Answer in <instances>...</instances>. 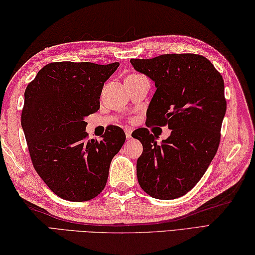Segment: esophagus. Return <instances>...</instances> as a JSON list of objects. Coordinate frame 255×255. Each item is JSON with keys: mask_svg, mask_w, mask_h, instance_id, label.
Returning a JSON list of instances; mask_svg holds the SVG:
<instances>
[{"mask_svg": "<svg viewBox=\"0 0 255 255\" xmlns=\"http://www.w3.org/2000/svg\"><path fill=\"white\" fill-rule=\"evenodd\" d=\"M131 132H132L131 129H129V128H126V129H125V133H126V137H127V139H130V138H131Z\"/></svg>", "mask_w": 255, "mask_h": 255, "instance_id": "esophagus-1", "label": "esophagus"}]
</instances>
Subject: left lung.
<instances>
[{
    "label": "left lung",
    "mask_w": 255,
    "mask_h": 255,
    "mask_svg": "<svg viewBox=\"0 0 255 255\" xmlns=\"http://www.w3.org/2000/svg\"><path fill=\"white\" fill-rule=\"evenodd\" d=\"M130 62L156 88L147 126L172 129L161 144L147 128L131 134L143 147L137 161L139 185L151 197H181L203 177L218 150L227 110L224 79L207 58L195 53H167Z\"/></svg>",
    "instance_id": "8db88e82"
}]
</instances>
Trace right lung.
I'll return each mask as SVG.
<instances>
[{"mask_svg":"<svg viewBox=\"0 0 255 255\" xmlns=\"http://www.w3.org/2000/svg\"><path fill=\"white\" fill-rule=\"evenodd\" d=\"M118 62L48 63L25 90L21 127L36 172L51 191L70 202H86L104 189L112 159L126 140L111 126L102 140L85 131L86 116L100 110L105 81Z\"/></svg>","mask_w":255,"mask_h":255,"instance_id":"obj_1","label":"right lung"}]
</instances>
